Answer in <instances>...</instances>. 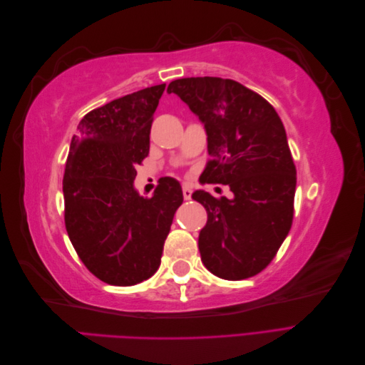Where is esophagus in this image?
Returning <instances> with one entry per match:
<instances>
[{
  "mask_svg": "<svg viewBox=\"0 0 365 365\" xmlns=\"http://www.w3.org/2000/svg\"><path fill=\"white\" fill-rule=\"evenodd\" d=\"M182 196H184L185 201L192 200V187L190 185H187V184L182 185Z\"/></svg>",
  "mask_w": 365,
  "mask_h": 365,
  "instance_id": "34e87169",
  "label": "esophagus"
}]
</instances>
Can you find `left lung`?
Wrapping results in <instances>:
<instances>
[{
	"instance_id": "left-lung-1",
	"label": "left lung",
	"mask_w": 365,
	"mask_h": 365,
	"mask_svg": "<svg viewBox=\"0 0 365 365\" xmlns=\"http://www.w3.org/2000/svg\"><path fill=\"white\" fill-rule=\"evenodd\" d=\"M168 93L204 125L212 157L205 180L233 192L231 200L192 195L208 216L197 240L202 263L220 279L252 277L292 225L297 170L282 120L262 96L231 79L187 77L170 82Z\"/></svg>"
}]
</instances>
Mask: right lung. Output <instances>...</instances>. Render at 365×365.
<instances>
[{
    "label": "right lung",
    "instance_id": "right-lung-1",
    "mask_svg": "<svg viewBox=\"0 0 365 365\" xmlns=\"http://www.w3.org/2000/svg\"><path fill=\"white\" fill-rule=\"evenodd\" d=\"M164 88H145L93 109L71 138L62 182L65 227L85 267L109 284L132 286L157 272L182 204L176 180L160 184L150 197L134 187Z\"/></svg>",
    "mask_w": 365,
    "mask_h": 365
}]
</instances>
